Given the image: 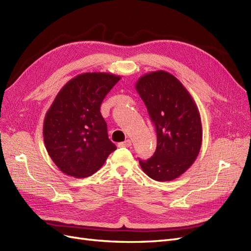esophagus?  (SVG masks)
Here are the masks:
<instances>
[{"mask_svg":"<svg viewBox=\"0 0 251 251\" xmlns=\"http://www.w3.org/2000/svg\"><path fill=\"white\" fill-rule=\"evenodd\" d=\"M131 146H132V141L130 139H127V140L124 141V142L118 143V147L119 148H128V147H131Z\"/></svg>","mask_w":251,"mask_h":251,"instance_id":"34e87169","label":"esophagus"}]
</instances>
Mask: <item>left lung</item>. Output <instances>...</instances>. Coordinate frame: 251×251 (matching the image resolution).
<instances>
[{"label":"left lung","mask_w":251,"mask_h":251,"mask_svg":"<svg viewBox=\"0 0 251 251\" xmlns=\"http://www.w3.org/2000/svg\"><path fill=\"white\" fill-rule=\"evenodd\" d=\"M136 91L148 109L157 134V147L142 171L156 181H172L195 162L202 144L198 107L185 87L173 74L159 70L141 76Z\"/></svg>","instance_id":"left-lung-1"}]
</instances>
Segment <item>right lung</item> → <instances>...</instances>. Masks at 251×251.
Listing matches in <instances>:
<instances>
[{
  "label": "right lung",
  "mask_w": 251,
  "mask_h": 251,
  "mask_svg": "<svg viewBox=\"0 0 251 251\" xmlns=\"http://www.w3.org/2000/svg\"><path fill=\"white\" fill-rule=\"evenodd\" d=\"M121 77L87 72L60 89L44 120L45 147L52 161L68 176L86 178L100 170L116 150L108 136L100 104Z\"/></svg>",
  "instance_id": "1"
}]
</instances>
